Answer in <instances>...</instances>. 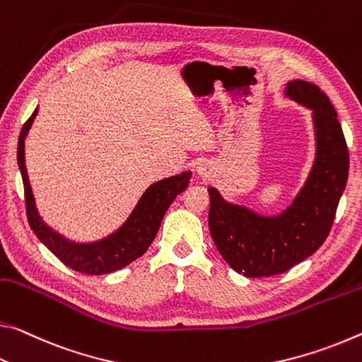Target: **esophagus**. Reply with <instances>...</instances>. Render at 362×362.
Here are the masks:
<instances>
[{
	"instance_id": "34e87169",
	"label": "esophagus",
	"mask_w": 362,
	"mask_h": 362,
	"mask_svg": "<svg viewBox=\"0 0 362 362\" xmlns=\"http://www.w3.org/2000/svg\"><path fill=\"white\" fill-rule=\"evenodd\" d=\"M195 173H197V177H200V180L206 182L213 180V176H215V168H213L211 163L204 162L199 165L197 170H195Z\"/></svg>"
}]
</instances>
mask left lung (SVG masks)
Returning a JSON list of instances; mask_svg holds the SVG:
<instances>
[{"mask_svg":"<svg viewBox=\"0 0 362 362\" xmlns=\"http://www.w3.org/2000/svg\"><path fill=\"white\" fill-rule=\"evenodd\" d=\"M284 94L313 112L316 144L315 162L292 202L268 215L229 202L209 186L213 242L224 262L245 277L281 274L311 257L330 233L348 181L349 153L330 99L305 80L288 81Z\"/></svg>","mask_w":362,"mask_h":362,"instance_id":"1","label":"left lung"}]
</instances>
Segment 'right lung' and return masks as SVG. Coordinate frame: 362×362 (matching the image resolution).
Returning a JSON list of instances; mask_svg holds the SVG:
<instances>
[{"instance_id":"right-lung-1","label":"right lung","mask_w":362,"mask_h":362,"mask_svg":"<svg viewBox=\"0 0 362 362\" xmlns=\"http://www.w3.org/2000/svg\"><path fill=\"white\" fill-rule=\"evenodd\" d=\"M37 114L38 107L23 125L19 144H17V163H19L23 191H25L27 218L35 235L65 266L81 272V274H109V272L125 268L134 259L142 257L149 248L152 240L156 239L168 206L173 204L177 195L186 191L192 173L182 171L176 176L152 182L142 192L138 204L134 205L127 220L107 235L90 242L69 239L59 230L52 229L41 218L33 197L30 180H28L25 167V139Z\"/></svg>"}]
</instances>
